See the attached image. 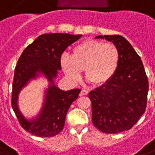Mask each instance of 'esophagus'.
Masks as SVG:
<instances>
[{
	"label": "esophagus",
	"mask_w": 155,
	"mask_h": 155,
	"mask_svg": "<svg viewBox=\"0 0 155 155\" xmlns=\"http://www.w3.org/2000/svg\"><path fill=\"white\" fill-rule=\"evenodd\" d=\"M88 92H89L88 91L84 89V90L81 91V92H80V95H81V96H83V95H87V94H88Z\"/></svg>",
	"instance_id": "obj_1"
}]
</instances>
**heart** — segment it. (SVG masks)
<instances>
[{
  "instance_id": "1",
  "label": "heart",
  "mask_w": 155,
  "mask_h": 155,
  "mask_svg": "<svg viewBox=\"0 0 155 155\" xmlns=\"http://www.w3.org/2000/svg\"><path fill=\"white\" fill-rule=\"evenodd\" d=\"M120 63V52L113 43L86 40L75 46L72 56L64 53L60 64L67 76L78 81L82 70L85 76L95 85H104L116 73Z\"/></svg>"
}]
</instances>
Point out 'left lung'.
<instances>
[{"instance_id":"1","label":"left lung","mask_w":155,"mask_h":155,"mask_svg":"<svg viewBox=\"0 0 155 155\" xmlns=\"http://www.w3.org/2000/svg\"><path fill=\"white\" fill-rule=\"evenodd\" d=\"M112 41L120 63L110 81L89 93L92 123L100 131L117 134L131 129L147 108L149 84L140 56L123 36H98Z\"/></svg>"}]
</instances>
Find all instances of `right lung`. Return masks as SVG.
Wrapping results in <instances>:
<instances>
[{
  "label": "right lung",
  "instance_id": "add662e5",
  "mask_svg": "<svg viewBox=\"0 0 155 155\" xmlns=\"http://www.w3.org/2000/svg\"><path fill=\"white\" fill-rule=\"evenodd\" d=\"M82 35L48 33L38 36L26 47L15 68L12 82V107L21 126L26 131L38 137H53L64 128L69 107L80 92V89L60 90L54 84L58 70L61 69L60 57L67 48ZM37 72L45 74L50 82L41 114L32 121L25 120L17 107L18 91Z\"/></svg>",
  "mask_w": 155,
  "mask_h": 155
}]
</instances>
